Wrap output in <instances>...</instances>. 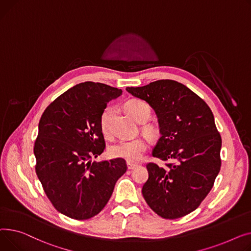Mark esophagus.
I'll list each match as a JSON object with an SVG mask.
<instances>
[{"label": "esophagus", "mask_w": 251, "mask_h": 251, "mask_svg": "<svg viewBox=\"0 0 251 251\" xmlns=\"http://www.w3.org/2000/svg\"><path fill=\"white\" fill-rule=\"evenodd\" d=\"M126 167H127L128 170H131V169H134L135 167H137V165L136 164H132V163H129V162H126Z\"/></svg>", "instance_id": "obj_1"}]
</instances>
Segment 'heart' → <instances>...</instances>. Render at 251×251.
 <instances>
[{
	"label": "heart",
	"instance_id": "1",
	"mask_svg": "<svg viewBox=\"0 0 251 251\" xmlns=\"http://www.w3.org/2000/svg\"><path fill=\"white\" fill-rule=\"evenodd\" d=\"M126 109L131 117L141 123L144 120H148L151 110L146 102L140 99H131L126 103ZM114 108L112 106L106 107L100 115V128L105 136L110 134V122L113 115ZM148 131L152 132L153 128H148ZM148 142L143 138L137 139H125L112 145L109 149V153L112 157L121 158L127 162H138L142 159L144 153L148 149Z\"/></svg>",
	"mask_w": 251,
	"mask_h": 251
}]
</instances>
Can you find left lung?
I'll use <instances>...</instances> for the list:
<instances>
[{
	"mask_svg": "<svg viewBox=\"0 0 251 251\" xmlns=\"http://www.w3.org/2000/svg\"><path fill=\"white\" fill-rule=\"evenodd\" d=\"M128 93L154 109L161 137L152 155L172 161L168 168L147 164L149 178L142 194L149 207L164 219L194 212L208 196L221 167L222 140L210 107L186 86L158 80Z\"/></svg>",
	"mask_w": 251,
	"mask_h": 251,
	"instance_id": "left-lung-1",
	"label": "left lung"
}]
</instances>
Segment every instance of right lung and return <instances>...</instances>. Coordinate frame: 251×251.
I'll return each mask as SVG.
<instances>
[{"mask_svg": "<svg viewBox=\"0 0 251 251\" xmlns=\"http://www.w3.org/2000/svg\"><path fill=\"white\" fill-rule=\"evenodd\" d=\"M122 94L102 83H80L41 115L34 144L36 174L53 207L67 217L87 220L100 213L126 171L121 158L97 163L90 160L105 148L100 115Z\"/></svg>", "mask_w": 251, "mask_h": 251, "instance_id": "add662e5", "label": "right lung"}]
</instances>
